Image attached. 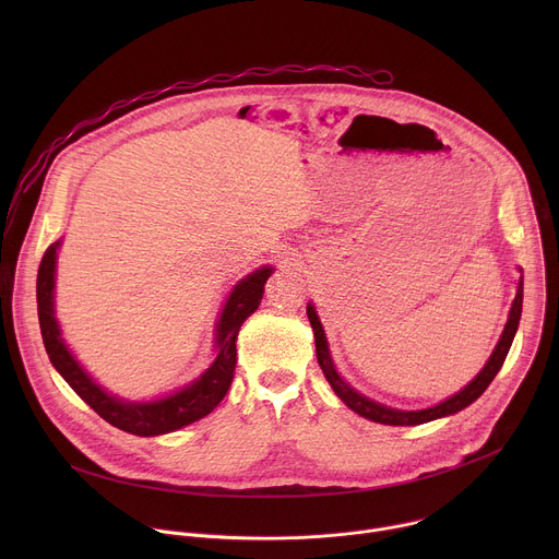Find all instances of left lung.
Listing matches in <instances>:
<instances>
[{
	"label": "left lung",
	"instance_id": "left-lung-1",
	"mask_svg": "<svg viewBox=\"0 0 559 559\" xmlns=\"http://www.w3.org/2000/svg\"><path fill=\"white\" fill-rule=\"evenodd\" d=\"M522 272V270H520ZM522 276H520V283H518V294H515V300L511 305V311H509V321L504 325V332L491 354V358L487 360V365L483 367V371L477 373L464 389H460L457 393H453L451 397H447V401H442L440 405L436 407H429V409H420V412H401V409H391V407H384L380 403H373L369 401V397H365L362 393H358L356 389H352L336 371L334 367V360L330 356V345H328V338H325V332H323V325L321 321H318V313L313 309V305H307V318L311 323V330H313V338H316V358H318V365H321L328 382L332 384V389L336 391V395L341 397V401L352 409L356 412L358 416L367 418V420H373V423H380V425H391V427H414V425H423V423H431V420H438V418H444V416H451V414H457L462 412L464 407H468L473 401H477L485 393V389L491 384V380L496 378V373L502 369L504 365V358L511 349V343L515 338V332H518V325H520V316H522Z\"/></svg>",
	"mask_w": 559,
	"mask_h": 559
}]
</instances>
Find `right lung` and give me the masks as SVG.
Returning <instances> with one entry per match:
<instances>
[{"label":"right lung","instance_id":"obj_1","mask_svg":"<svg viewBox=\"0 0 559 559\" xmlns=\"http://www.w3.org/2000/svg\"><path fill=\"white\" fill-rule=\"evenodd\" d=\"M59 246L61 241L52 243L44 252V259L37 272V313H39V328H41V338H44L48 358L52 367L61 373V378L72 386V391L112 427L134 436H145V438L177 431L212 414L225 397L234 378L238 330H241V325L246 323V318L259 309L265 281L270 278L272 267L265 265L248 274L231 289L216 325V358L201 373V378L175 391L173 395L162 397V401L128 403L104 391L84 371V367L74 360V356L70 354V349L61 338V330L55 318V298H52Z\"/></svg>","mask_w":559,"mask_h":559}]
</instances>
